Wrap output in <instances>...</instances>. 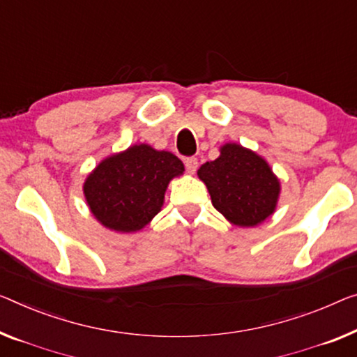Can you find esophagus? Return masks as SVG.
<instances>
[{
  "label": "esophagus",
  "instance_id": "1",
  "mask_svg": "<svg viewBox=\"0 0 357 357\" xmlns=\"http://www.w3.org/2000/svg\"><path fill=\"white\" fill-rule=\"evenodd\" d=\"M184 165H185V169H188V173H195L197 165H199V162H197L195 157H185Z\"/></svg>",
  "mask_w": 357,
  "mask_h": 357
}]
</instances>
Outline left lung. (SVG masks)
<instances>
[{
    "label": "left lung",
    "mask_w": 357,
    "mask_h": 357,
    "mask_svg": "<svg viewBox=\"0 0 357 357\" xmlns=\"http://www.w3.org/2000/svg\"><path fill=\"white\" fill-rule=\"evenodd\" d=\"M215 208L236 226H257L275 210L279 181L257 153L237 144L221 147V155L199 169Z\"/></svg>",
    "instance_id": "obj_1"
}]
</instances>
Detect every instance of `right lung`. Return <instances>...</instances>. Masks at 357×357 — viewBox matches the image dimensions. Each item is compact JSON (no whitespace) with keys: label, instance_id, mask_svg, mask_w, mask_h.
<instances>
[{"label":"right lung","instance_id":"1","mask_svg":"<svg viewBox=\"0 0 357 357\" xmlns=\"http://www.w3.org/2000/svg\"><path fill=\"white\" fill-rule=\"evenodd\" d=\"M183 172L176 155L139 144L100 162L83 190L96 220L116 232H135L160 211L168 183Z\"/></svg>","mask_w":357,"mask_h":357}]
</instances>
